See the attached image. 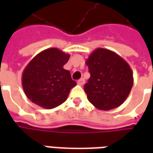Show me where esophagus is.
<instances>
[{"label": "esophagus", "instance_id": "esophagus-1", "mask_svg": "<svg viewBox=\"0 0 153 153\" xmlns=\"http://www.w3.org/2000/svg\"><path fill=\"white\" fill-rule=\"evenodd\" d=\"M84 83H85V80H84V79H80L78 81V84L80 85V86L83 85Z\"/></svg>", "mask_w": 153, "mask_h": 153}]
</instances>
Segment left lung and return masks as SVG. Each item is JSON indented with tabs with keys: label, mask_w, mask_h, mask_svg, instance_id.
Masks as SVG:
<instances>
[{
	"label": "left lung",
	"mask_w": 153,
	"mask_h": 153,
	"mask_svg": "<svg viewBox=\"0 0 153 153\" xmlns=\"http://www.w3.org/2000/svg\"><path fill=\"white\" fill-rule=\"evenodd\" d=\"M86 65L91 76L83 88L90 102L102 111L123 104L134 84L129 65L118 54L105 48L93 51Z\"/></svg>",
	"instance_id": "obj_1"
}]
</instances>
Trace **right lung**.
<instances>
[{"instance_id":"obj_1","label":"right lung","mask_w":153,"mask_h":153,"mask_svg":"<svg viewBox=\"0 0 153 153\" xmlns=\"http://www.w3.org/2000/svg\"><path fill=\"white\" fill-rule=\"evenodd\" d=\"M70 54L52 47L41 51L27 65L22 74V86L32 102L52 109L65 102L77 83L63 66Z\"/></svg>"}]
</instances>
